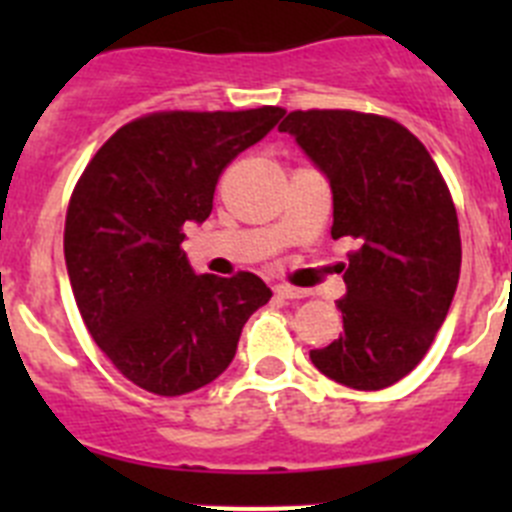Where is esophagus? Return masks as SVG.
I'll return each mask as SVG.
<instances>
[{
	"label": "esophagus",
	"mask_w": 512,
	"mask_h": 512,
	"mask_svg": "<svg viewBox=\"0 0 512 512\" xmlns=\"http://www.w3.org/2000/svg\"><path fill=\"white\" fill-rule=\"evenodd\" d=\"M274 292H277V297H282V300H302V297H307L305 289L289 287V284H277Z\"/></svg>",
	"instance_id": "esophagus-1"
}]
</instances>
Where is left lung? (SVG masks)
Segmentation results:
<instances>
[{"mask_svg": "<svg viewBox=\"0 0 512 512\" xmlns=\"http://www.w3.org/2000/svg\"><path fill=\"white\" fill-rule=\"evenodd\" d=\"M295 135L333 189V238H354L338 300L343 333L310 351L325 377L384 390L420 364L446 320L461 269L459 217L431 153L392 117L295 110Z\"/></svg>", "mask_w": 512, "mask_h": 512, "instance_id": "left-lung-1", "label": "left lung"}]
</instances>
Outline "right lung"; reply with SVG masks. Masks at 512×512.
Returning a JSON list of instances; mask_svg holds the SVG:
<instances>
[{"label":"right lung","instance_id":"right-lung-1","mask_svg":"<svg viewBox=\"0 0 512 512\" xmlns=\"http://www.w3.org/2000/svg\"><path fill=\"white\" fill-rule=\"evenodd\" d=\"M282 107L151 112L122 125L71 192L63 253L84 325L140 390H200L228 369L271 289L251 271L194 274L184 225L205 223L225 166L259 143Z\"/></svg>","mask_w":512,"mask_h":512}]
</instances>
